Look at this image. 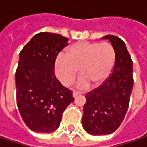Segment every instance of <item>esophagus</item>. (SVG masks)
Wrapping results in <instances>:
<instances>
[{
	"label": "esophagus",
	"mask_w": 147,
	"mask_h": 147,
	"mask_svg": "<svg viewBox=\"0 0 147 147\" xmlns=\"http://www.w3.org/2000/svg\"><path fill=\"white\" fill-rule=\"evenodd\" d=\"M81 94V93H79V92H77V91H74L73 92V97L74 98H76L77 96H79Z\"/></svg>",
	"instance_id": "1"
}]
</instances>
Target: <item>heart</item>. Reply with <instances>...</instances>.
Segmentation results:
<instances>
[{
	"mask_svg": "<svg viewBox=\"0 0 147 147\" xmlns=\"http://www.w3.org/2000/svg\"><path fill=\"white\" fill-rule=\"evenodd\" d=\"M116 62V52L108 42H78L71 45L66 54H59L55 59L54 71L59 80L69 86L76 76L78 88H87L104 84L111 75Z\"/></svg>",
	"mask_w": 147,
	"mask_h": 147,
	"instance_id": "obj_1",
	"label": "heart"
}]
</instances>
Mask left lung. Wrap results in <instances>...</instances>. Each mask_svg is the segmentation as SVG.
<instances>
[{
	"mask_svg": "<svg viewBox=\"0 0 147 147\" xmlns=\"http://www.w3.org/2000/svg\"><path fill=\"white\" fill-rule=\"evenodd\" d=\"M116 52L113 71L107 81L85 95L82 126L90 134H109L117 130L127 113L132 93L133 62L126 45L119 37L108 35Z\"/></svg>",
	"mask_w": 147,
	"mask_h": 147,
	"instance_id": "8db88e82",
	"label": "left lung"
}]
</instances>
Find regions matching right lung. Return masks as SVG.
<instances>
[{
	"mask_svg": "<svg viewBox=\"0 0 147 147\" xmlns=\"http://www.w3.org/2000/svg\"><path fill=\"white\" fill-rule=\"evenodd\" d=\"M68 41L59 34L41 32L19 53L15 73L17 106L23 121L34 132L55 131L64 111L74 101L72 91L54 74L57 55Z\"/></svg>",
	"mask_w": 147,
	"mask_h": 147,
	"instance_id": "add662e5",
	"label": "right lung"
}]
</instances>
